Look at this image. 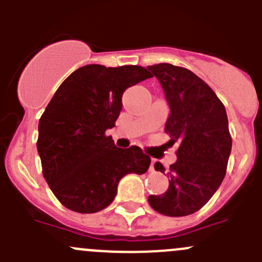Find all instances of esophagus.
I'll list each match as a JSON object with an SVG mask.
<instances>
[{"label":"esophagus","mask_w":262,"mask_h":262,"mask_svg":"<svg viewBox=\"0 0 262 262\" xmlns=\"http://www.w3.org/2000/svg\"><path fill=\"white\" fill-rule=\"evenodd\" d=\"M150 170H155V160H152L150 161Z\"/></svg>","instance_id":"esophagus-1"}]
</instances>
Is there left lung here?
I'll list each match as a JSON object with an SVG mask.
<instances>
[{"mask_svg": "<svg viewBox=\"0 0 262 262\" xmlns=\"http://www.w3.org/2000/svg\"><path fill=\"white\" fill-rule=\"evenodd\" d=\"M147 68L160 81L170 106L168 143L179 144L167 191L149 195L148 203L163 215H189L209 202L226 176L232 149L228 118L215 92L191 71L170 63ZM155 168L165 173L160 162Z\"/></svg>", "mask_w": 262, "mask_h": 262, "instance_id": "8db88e82", "label": "left lung"}]
</instances>
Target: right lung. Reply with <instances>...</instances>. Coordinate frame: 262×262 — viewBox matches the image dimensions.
I'll list each match as a JSON object with an SVG mask.
<instances>
[{"instance_id":"obj_1","label":"right lung","mask_w":262,"mask_h":262,"mask_svg":"<svg viewBox=\"0 0 262 262\" xmlns=\"http://www.w3.org/2000/svg\"><path fill=\"white\" fill-rule=\"evenodd\" d=\"M150 77L141 66L87 64L58 87L39 120L36 148L44 179L66 208L100 212L123 176L147 172L149 156L137 146L115 147L105 132L115 126L123 92Z\"/></svg>"}]
</instances>
